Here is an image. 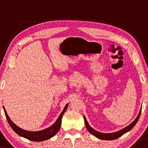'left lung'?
<instances>
[{"label": "left lung", "instance_id": "left-lung-1", "mask_svg": "<svg viewBox=\"0 0 148 148\" xmlns=\"http://www.w3.org/2000/svg\"><path fill=\"white\" fill-rule=\"evenodd\" d=\"M140 112H141V110H140V112H139L138 115L137 116V117H136V118L135 120H134L132 124H130L129 126H127V127L124 128V129H122V130H119V131H118V132H117L110 133V134H105V133H101V132H97V131L94 130V129H92V128L90 126H89V124H88V122H87V119H86V117L84 116V123H85L86 127H87V130L89 131V132H90L91 134H92V135H94V136L97 137L98 138L101 139V140H114V139H117V138H118L119 137L122 136L123 135V134H126V133H127V132H129V131H130L131 129H132V128L136 125V124L138 121L139 117H140Z\"/></svg>", "mask_w": 148, "mask_h": 148}]
</instances>
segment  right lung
<instances>
[{
  "instance_id": "1",
  "label": "right lung",
  "mask_w": 148,
  "mask_h": 148,
  "mask_svg": "<svg viewBox=\"0 0 148 148\" xmlns=\"http://www.w3.org/2000/svg\"><path fill=\"white\" fill-rule=\"evenodd\" d=\"M67 107L68 104L65 106L64 110L62 111V112H61L60 115H59V117H58L57 119H56L55 123L51 126V127L47 128V129H45L42 131H39V132H29V131H26L24 130V129H21V128H19V127H17L15 124H14L12 122V120L9 117V116L8 115L4 107H3V109H4L5 114L6 118H7V120L8 123L10 124V126L12 129L18 135L20 136L24 137L25 138L29 139L30 140L39 142V141H43L47 140V139H49L50 138L54 136L56 133L59 132V130L60 129L61 127V119H62L63 114H64L66 110L67 109Z\"/></svg>"
}]
</instances>
